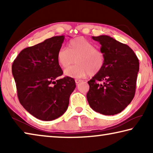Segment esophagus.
<instances>
[{
	"instance_id": "obj_1",
	"label": "esophagus",
	"mask_w": 153,
	"mask_h": 153,
	"mask_svg": "<svg viewBox=\"0 0 153 153\" xmlns=\"http://www.w3.org/2000/svg\"><path fill=\"white\" fill-rule=\"evenodd\" d=\"M75 81H76V84H78L79 83H80V82H82V80L81 79H76V80H75Z\"/></svg>"
}]
</instances>
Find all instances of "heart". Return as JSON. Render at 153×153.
Segmentation results:
<instances>
[{"label":"heart","mask_w":153,"mask_h":153,"mask_svg":"<svg viewBox=\"0 0 153 153\" xmlns=\"http://www.w3.org/2000/svg\"><path fill=\"white\" fill-rule=\"evenodd\" d=\"M56 58L59 64L64 69L76 61V65L65 71L67 76L74 78H80L88 74L94 76L102 70L105 63L104 53L83 37L71 40L68 44V48H61Z\"/></svg>","instance_id":"b5f03b06"}]
</instances>
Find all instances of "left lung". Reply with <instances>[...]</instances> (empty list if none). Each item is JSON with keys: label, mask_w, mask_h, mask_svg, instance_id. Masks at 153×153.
I'll list each match as a JSON object with an SVG mask.
<instances>
[{"label": "left lung", "mask_w": 153, "mask_h": 153, "mask_svg": "<svg viewBox=\"0 0 153 153\" xmlns=\"http://www.w3.org/2000/svg\"><path fill=\"white\" fill-rule=\"evenodd\" d=\"M92 39L101 45L105 63L102 70L88 82V102L96 112L115 115L125 109L135 95L138 59L129 46L110 36H92Z\"/></svg>", "instance_id": "8db88e82"}]
</instances>
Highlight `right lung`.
<instances>
[{
    "label": "right lung",
    "mask_w": 153,
    "mask_h": 153,
    "mask_svg": "<svg viewBox=\"0 0 153 153\" xmlns=\"http://www.w3.org/2000/svg\"><path fill=\"white\" fill-rule=\"evenodd\" d=\"M65 36H54L20 52L12 65L17 97L24 108L38 120L51 121L65 112L76 88L74 78L65 77L57 53Z\"/></svg>",
    "instance_id": "add662e5"
}]
</instances>
